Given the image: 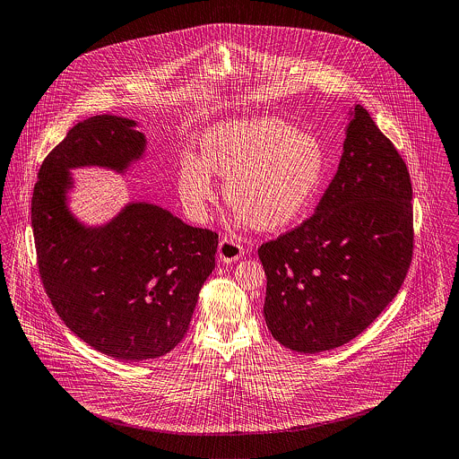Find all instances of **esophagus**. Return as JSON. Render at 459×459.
<instances>
[{
  "label": "esophagus",
  "instance_id": "obj_1",
  "mask_svg": "<svg viewBox=\"0 0 459 459\" xmlns=\"http://www.w3.org/2000/svg\"><path fill=\"white\" fill-rule=\"evenodd\" d=\"M244 252H246L244 246L240 242H237L233 237H222L219 242L217 255L222 263H233V261L240 259V255Z\"/></svg>",
  "mask_w": 459,
  "mask_h": 459
}]
</instances>
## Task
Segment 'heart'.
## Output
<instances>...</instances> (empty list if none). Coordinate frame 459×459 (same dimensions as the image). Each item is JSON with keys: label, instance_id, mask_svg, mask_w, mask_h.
Listing matches in <instances>:
<instances>
[{"label": "heart", "instance_id": "b5f03b06", "mask_svg": "<svg viewBox=\"0 0 459 459\" xmlns=\"http://www.w3.org/2000/svg\"><path fill=\"white\" fill-rule=\"evenodd\" d=\"M202 158H187L178 173L182 202L205 219L215 200L212 173L224 178V196L237 217L257 230L292 224L308 209L326 175L319 138L277 117H250L215 126L202 140Z\"/></svg>", "mask_w": 459, "mask_h": 459}]
</instances>
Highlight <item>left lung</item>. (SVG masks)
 <instances>
[{
    "label": "left lung",
    "instance_id": "1",
    "mask_svg": "<svg viewBox=\"0 0 459 459\" xmlns=\"http://www.w3.org/2000/svg\"><path fill=\"white\" fill-rule=\"evenodd\" d=\"M412 254L409 168L356 105L338 171L316 213L257 249L268 330L305 354L351 342L398 294Z\"/></svg>",
    "mask_w": 459,
    "mask_h": 459
}]
</instances>
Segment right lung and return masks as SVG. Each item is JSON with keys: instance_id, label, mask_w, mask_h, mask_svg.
Instances as JSON below:
<instances>
[{"instance_id": "1", "label": "right lung", "mask_w": 459, "mask_h": 459, "mask_svg": "<svg viewBox=\"0 0 459 459\" xmlns=\"http://www.w3.org/2000/svg\"><path fill=\"white\" fill-rule=\"evenodd\" d=\"M134 125L105 114L74 126L43 160L31 198L37 264L52 307L85 343L126 361L160 358L184 338L219 244L215 231L149 204L127 205L98 230L70 215L68 168L125 169L145 145Z\"/></svg>"}]
</instances>
